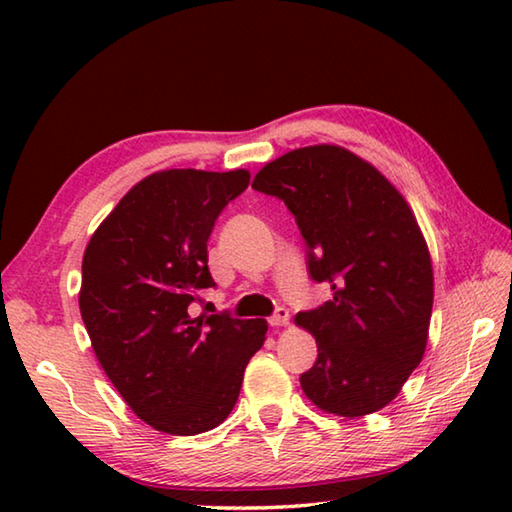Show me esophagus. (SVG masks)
Wrapping results in <instances>:
<instances>
[{
  "label": "esophagus",
  "instance_id": "34e87169",
  "mask_svg": "<svg viewBox=\"0 0 512 512\" xmlns=\"http://www.w3.org/2000/svg\"><path fill=\"white\" fill-rule=\"evenodd\" d=\"M290 321V312L286 308H277L273 317L268 319L270 328H281V325H286Z\"/></svg>",
  "mask_w": 512,
  "mask_h": 512
}]
</instances>
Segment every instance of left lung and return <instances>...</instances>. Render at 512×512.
Returning <instances> with one entry per match:
<instances>
[{
    "label": "left lung",
    "instance_id": "obj_1",
    "mask_svg": "<svg viewBox=\"0 0 512 512\" xmlns=\"http://www.w3.org/2000/svg\"><path fill=\"white\" fill-rule=\"evenodd\" d=\"M253 189L284 200L306 239L310 277L334 295L295 317L319 350L303 391L334 416L383 409L429 339L433 268L416 215L383 173L339 145L288 151Z\"/></svg>",
    "mask_w": 512,
    "mask_h": 512
}]
</instances>
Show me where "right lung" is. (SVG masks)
<instances>
[{"mask_svg": "<svg viewBox=\"0 0 512 512\" xmlns=\"http://www.w3.org/2000/svg\"><path fill=\"white\" fill-rule=\"evenodd\" d=\"M250 182L246 169L156 171L129 189L83 255L79 308L92 350L136 416L195 436L233 411L264 319L191 317L209 273L217 215Z\"/></svg>", "mask_w": 512, "mask_h": 512, "instance_id": "obj_1", "label": "right lung"}]
</instances>
